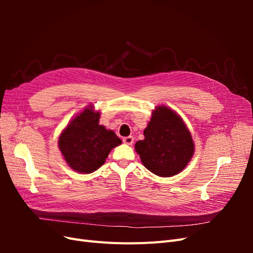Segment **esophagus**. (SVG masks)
<instances>
[{
  "label": "esophagus",
  "mask_w": 253,
  "mask_h": 253,
  "mask_svg": "<svg viewBox=\"0 0 253 253\" xmlns=\"http://www.w3.org/2000/svg\"><path fill=\"white\" fill-rule=\"evenodd\" d=\"M124 142L126 144H132L134 142V137L133 136H126V137H125Z\"/></svg>",
  "instance_id": "obj_1"
}]
</instances>
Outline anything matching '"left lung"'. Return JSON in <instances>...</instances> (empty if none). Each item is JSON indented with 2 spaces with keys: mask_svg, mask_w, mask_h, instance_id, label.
<instances>
[{
  "mask_svg": "<svg viewBox=\"0 0 253 253\" xmlns=\"http://www.w3.org/2000/svg\"><path fill=\"white\" fill-rule=\"evenodd\" d=\"M144 139L135 150L149 171L170 177L185 169L194 153V142L188 127L174 111L165 105L153 111L143 131Z\"/></svg>",
  "mask_w": 253,
  "mask_h": 253,
  "instance_id": "left-lung-1",
  "label": "left lung"
}]
</instances>
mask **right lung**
<instances>
[{"label": "right lung", "mask_w": 253, "mask_h": 253, "mask_svg": "<svg viewBox=\"0 0 253 253\" xmlns=\"http://www.w3.org/2000/svg\"><path fill=\"white\" fill-rule=\"evenodd\" d=\"M100 113L86 108L75 117L59 138L61 153L72 169L91 173L100 168L111 150L121 143L111 129L99 125Z\"/></svg>", "instance_id": "obj_1"}]
</instances>
